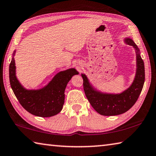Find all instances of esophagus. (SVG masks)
Instances as JSON below:
<instances>
[{"label": "esophagus", "mask_w": 156, "mask_h": 156, "mask_svg": "<svg viewBox=\"0 0 156 156\" xmlns=\"http://www.w3.org/2000/svg\"><path fill=\"white\" fill-rule=\"evenodd\" d=\"M77 66L79 67H82L83 66V63L81 62H77Z\"/></svg>", "instance_id": "obj_1"}]
</instances>
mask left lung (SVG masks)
<instances>
[{"label": "left lung", "mask_w": 156, "mask_h": 156, "mask_svg": "<svg viewBox=\"0 0 156 156\" xmlns=\"http://www.w3.org/2000/svg\"><path fill=\"white\" fill-rule=\"evenodd\" d=\"M124 42L132 46L136 51V70L134 79L128 88L120 93H109L97 90L85 74H81L83 89L87 99L101 115L116 116L126 112L135 104L144 83V65L137 45L129 37H125Z\"/></svg>", "instance_id": "left-lung-1"}]
</instances>
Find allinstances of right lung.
<instances>
[{"instance_id": "right-lung-1", "label": "right lung", "mask_w": 156, "mask_h": 156, "mask_svg": "<svg viewBox=\"0 0 156 156\" xmlns=\"http://www.w3.org/2000/svg\"><path fill=\"white\" fill-rule=\"evenodd\" d=\"M13 51L9 65V81L12 89L21 105L31 114L40 117H51L62 111L65 99V89L69 81L79 72L75 68L60 71L42 88L27 89L16 76Z\"/></svg>"}]
</instances>
